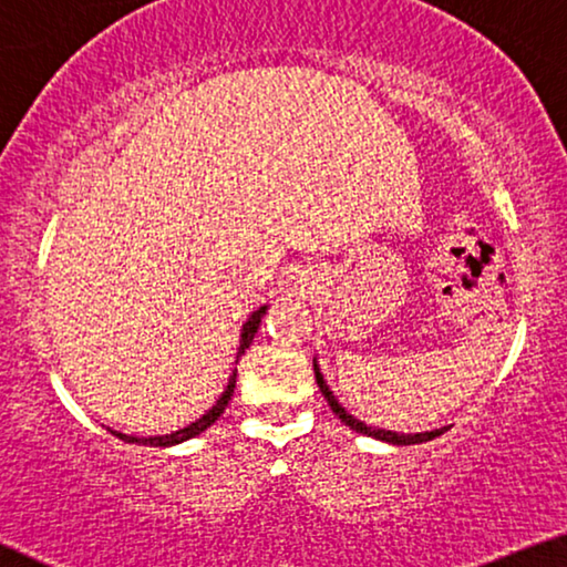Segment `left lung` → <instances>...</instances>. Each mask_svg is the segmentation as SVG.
I'll return each mask as SVG.
<instances>
[{
	"instance_id": "left-lung-1",
	"label": "left lung",
	"mask_w": 567,
	"mask_h": 567,
	"mask_svg": "<svg viewBox=\"0 0 567 567\" xmlns=\"http://www.w3.org/2000/svg\"><path fill=\"white\" fill-rule=\"evenodd\" d=\"M312 371H316V382H318V386H320V392H323V396L328 400V408H331V410L336 412L338 420L346 422V425H349L351 430H357V433H361V435L377 437V441H384V443H392V445H415V443H427V441H433V437L443 435L445 430H447V427H437V430H430V433L404 435V433H392V430L371 427V425H367V422H361V420H357L353 415H349V412H346V410L341 408V404H338V400L333 396V392L328 390V384H326L323 374H320V369H318V361H316V359H312Z\"/></svg>"
}]
</instances>
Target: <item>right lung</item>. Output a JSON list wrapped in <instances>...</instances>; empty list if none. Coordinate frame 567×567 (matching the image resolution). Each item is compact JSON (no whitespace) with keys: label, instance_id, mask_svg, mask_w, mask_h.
<instances>
[{"label":"right lung","instance_id":"1","mask_svg":"<svg viewBox=\"0 0 567 567\" xmlns=\"http://www.w3.org/2000/svg\"><path fill=\"white\" fill-rule=\"evenodd\" d=\"M265 312H267V306H261L259 310L251 312V316L247 318V323H244V328H241V341H239V351H236V361H239L241 353L249 349V343L255 341V333L259 331L261 316H265ZM234 386H236V371H234V374L229 377V384H226L224 394L218 396L216 404L206 412V415L198 417L196 422H190V425H185V427H181V430H175V433H171V435L137 437V435H124V433H116V430H112V427H109V433L116 435V437H120V441H124V443H140V445H155V447H167V445H177V443H183V441H190V437L200 435L203 430H208L210 425H214V422H216L218 417L224 415L226 404H229L231 394H234Z\"/></svg>","mask_w":567,"mask_h":567}]
</instances>
